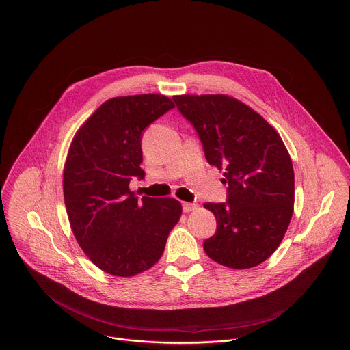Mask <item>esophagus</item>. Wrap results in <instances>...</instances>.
I'll use <instances>...</instances> for the list:
<instances>
[{
  "label": "esophagus",
  "instance_id": "esophagus-1",
  "mask_svg": "<svg viewBox=\"0 0 350 350\" xmlns=\"http://www.w3.org/2000/svg\"><path fill=\"white\" fill-rule=\"evenodd\" d=\"M196 208H198V204H196V203H188V202H184V203H183V210H184L185 213L193 211V210H196Z\"/></svg>",
  "mask_w": 350,
  "mask_h": 350
}]
</instances>
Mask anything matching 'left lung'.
I'll use <instances>...</instances> for the list:
<instances>
[{
  "instance_id": "left-lung-1",
  "label": "left lung",
  "mask_w": 350,
  "mask_h": 350,
  "mask_svg": "<svg viewBox=\"0 0 350 350\" xmlns=\"http://www.w3.org/2000/svg\"><path fill=\"white\" fill-rule=\"evenodd\" d=\"M173 100L202 142L207 162L224 170L228 196L204 203L217 219L203 242L215 262L247 269L279 247L294 211V170L279 133L245 103L225 94H181Z\"/></svg>"
}]
</instances>
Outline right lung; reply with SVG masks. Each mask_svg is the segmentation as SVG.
Returning a JSON list of instances; mask_svg holds the SVG:
<instances>
[{"instance_id": "obj_1", "label": "right lung", "mask_w": 350, "mask_h": 350, "mask_svg": "<svg viewBox=\"0 0 350 350\" xmlns=\"http://www.w3.org/2000/svg\"><path fill=\"white\" fill-rule=\"evenodd\" d=\"M174 108L163 94L113 97L75 133L63 172L64 203L72 234L101 271L121 278L154 267L181 217L173 198H139L132 177H144L143 131Z\"/></svg>"}]
</instances>
